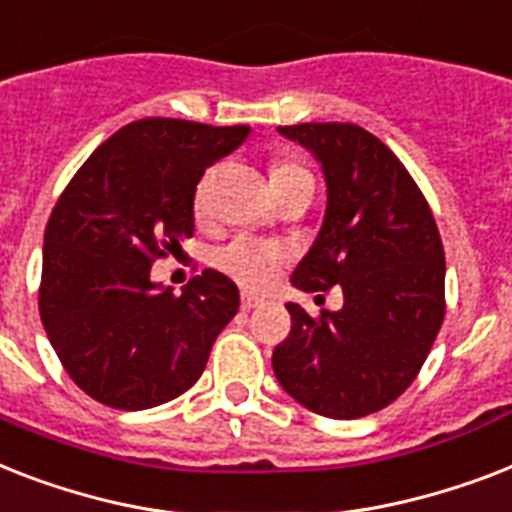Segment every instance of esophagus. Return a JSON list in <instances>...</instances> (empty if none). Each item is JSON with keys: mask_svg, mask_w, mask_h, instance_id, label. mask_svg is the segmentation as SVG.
I'll return each instance as SVG.
<instances>
[{"mask_svg": "<svg viewBox=\"0 0 512 512\" xmlns=\"http://www.w3.org/2000/svg\"><path fill=\"white\" fill-rule=\"evenodd\" d=\"M264 304V298L253 296V293H243V298H240V306H243V312H251V309H256V306Z\"/></svg>", "mask_w": 512, "mask_h": 512, "instance_id": "esophagus-1", "label": "esophagus"}]
</instances>
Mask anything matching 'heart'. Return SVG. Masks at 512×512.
Here are the masks:
<instances>
[{"instance_id":"obj_1","label":"heart","mask_w":512,"mask_h":512,"mask_svg":"<svg viewBox=\"0 0 512 512\" xmlns=\"http://www.w3.org/2000/svg\"><path fill=\"white\" fill-rule=\"evenodd\" d=\"M298 174H309V171L301 166V163L293 161H275L272 169H269V177L272 179H288L298 177ZM208 187H211V174L200 179L198 187H195V214H203L206 211L208 200ZM216 267L222 269L224 275H230L232 280H237L245 288H261L267 285L275 272L282 264V253L277 251L275 245L259 243V240H248V237H237L232 243L222 245L214 256Z\"/></svg>"}]
</instances>
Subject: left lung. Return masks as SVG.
<instances>
[{
  "mask_svg": "<svg viewBox=\"0 0 512 512\" xmlns=\"http://www.w3.org/2000/svg\"><path fill=\"white\" fill-rule=\"evenodd\" d=\"M277 132L320 161L322 230L293 272L301 290L341 285L343 306L290 312L275 346L280 386L306 410L365 418L407 391L444 322V245L428 200L383 142L357 124H296Z\"/></svg>",
  "mask_w": 512,
  "mask_h": 512,
  "instance_id": "8db88e82",
  "label": "left lung"
}]
</instances>
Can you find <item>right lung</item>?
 Wrapping results in <instances>:
<instances>
[{"label": "right lung", "mask_w": 512, "mask_h": 512, "mask_svg": "<svg viewBox=\"0 0 512 512\" xmlns=\"http://www.w3.org/2000/svg\"><path fill=\"white\" fill-rule=\"evenodd\" d=\"M248 132L142 118L102 142L57 198L39 314L65 372L100 404L134 412L185 394L237 314L240 293L222 272L206 269L174 296L150 267L192 237L203 171Z\"/></svg>", "instance_id": "1"}]
</instances>
